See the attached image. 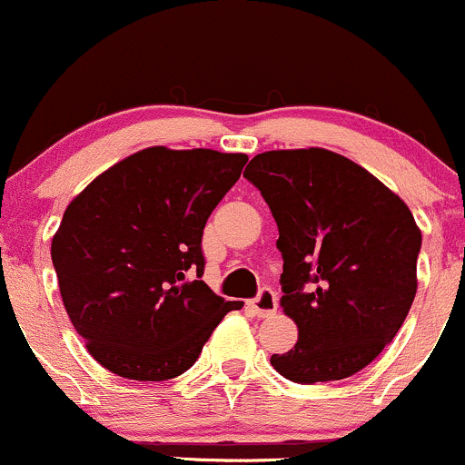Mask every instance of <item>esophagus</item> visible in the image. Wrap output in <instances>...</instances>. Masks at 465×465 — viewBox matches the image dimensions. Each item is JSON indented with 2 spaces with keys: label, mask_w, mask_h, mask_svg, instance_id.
Here are the masks:
<instances>
[{
  "label": "esophagus",
  "mask_w": 465,
  "mask_h": 465,
  "mask_svg": "<svg viewBox=\"0 0 465 465\" xmlns=\"http://www.w3.org/2000/svg\"><path fill=\"white\" fill-rule=\"evenodd\" d=\"M252 309L256 311L258 318H269L278 311V295L272 289H262L258 293V298L252 300Z\"/></svg>",
  "instance_id": "1"
}]
</instances>
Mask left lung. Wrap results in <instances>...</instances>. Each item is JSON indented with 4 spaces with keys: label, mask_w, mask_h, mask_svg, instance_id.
I'll return each instance as SVG.
<instances>
[{
    "label": "left lung",
    "mask_w": 465,
    "mask_h": 465,
    "mask_svg": "<svg viewBox=\"0 0 465 465\" xmlns=\"http://www.w3.org/2000/svg\"><path fill=\"white\" fill-rule=\"evenodd\" d=\"M278 223L282 304L298 326L272 355L298 384L344 380L369 366L404 324L417 293L421 232L411 209L369 170L324 147L249 161Z\"/></svg>",
    "instance_id": "8db88e82"
}]
</instances>
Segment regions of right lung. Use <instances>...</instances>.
<instances>
[{
	"mask_svg": "<svg viewBox=\"0 0 465 465\" xmlns=\"http://www.w3.org/2000/svg\"><path fill=\"white\" fill-rule=\"evenodd\" d=\"M247 154L134 152L76 193L53 236L70 322L110 373L163 381L185 373L229 311L203 280V229Z\"/></svg>",
	"mask_w": 465,
	"mask_h": 465,
	"instance_id": "1",
	"label": "right lung"
}]
</instances>
